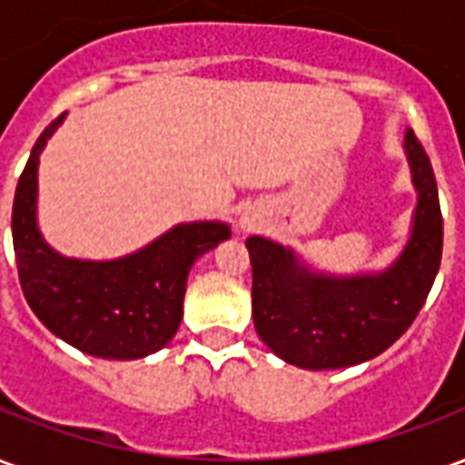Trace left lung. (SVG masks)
I'll list each match as a JSON object with an SVG mask.
<instances>
[{
    "label": "left lung",
    "instance_id": "1",
    "mask_svg": "<svg viewBox=\"0 0 465 465\" xmlns=\"http://www.w3.org/2000/svg\"><path fill=\"white\" fill-rule=\"evenodd\" d=\"M419 206L411 239L383 273L331 276L312 272L292 249L263 236L246 239L252 256V306L256 333L299 369H346L399 341L436 282L443 252V219L429 153L406 132Z\"/></svg>",
    "mask_w": 465,
    "mask_h": 465
}]
</instances>
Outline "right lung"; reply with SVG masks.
<instances>
[{"instance_id": "right-lung-1", "label": "right lung", "mask_w": 465, "mask_h": 465, "mask_svg": "<svg viewBox=\"0 0 465 465\" xmlns=\"http://www.w3.org/2000/svg\"><path fill=\"white\" fill-rule=\"evenodd\" d=\"M62 122L64 114L36 139L16 183L12 239L22 292L36 319L74 349L99 359H143L172 341L193 262L229 239L232 229L222 222L179 223L114 262L56 253L36 229V166Z\"/></svg>"}]
</instances>
